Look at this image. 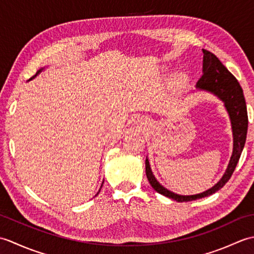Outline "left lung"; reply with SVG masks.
Here are the masks:
<instances>
[{"label":"left lung","mask_w":254,"mask_h":254,"mask_svg":"<svg viewBox=\"0 0 254 254\" xmlns=\"http://www.w3.org/2000/svg\"><path fill=\"white\" fill-rule=\"evenodd\" d=\"M203 75L197 80L195 87L197 90H204L207 93L216 96L219 100L224 102V107L227 111L230 123L231 130H233V139L234 147L233 155H231L229 164L227 166L225 174L220 178V180L208 190L193 195H180L168 189L163 187L156 179L152 168H150L149 160L146 157L145 161V168H146V177L156 192H158L163 195L175 199L177 202H189L198 199L205 196H209L216 191L220 190L227 181L230 179L231 175L235 171V168L242 149L245 147L247 131H248V112L246 100L244 96V91L238 80L226 68L223 63L218 60V58L213 55L212 52L203 49Z\"/></svg>","instance_id":"obj_1"}]
</instances>
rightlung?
<instances>
[{
    "mask_svg": "<svg viewBox=\"0 0 254 254\" xmlns=\"http://www.w3.org/2000/svg\"><path fill=\"white\" fill-rule=\"evenodd\" d=\"M44 68H45V67H41V68L39 69V71H38V72H37V74L35 75V76H32V77H31L30 79H32V78H35V77L37 76V75H38V74H39V73H40V72H41V71H42V69H44ZM30 79H29V80H30ZM102 183H104V182H102ZM101 187H102V186H101ZM99 191H100V190H99ZM97 194H98V193H97Z\"/></svg>",
    "mask_w": 254,
    "mask_h": 254,
    "instance_id": "1",
    "label": "right lung"
}]
</instances>
